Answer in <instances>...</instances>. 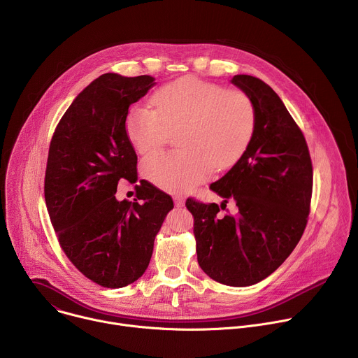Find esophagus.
<instances>
[{"label":"esophagus","instance_id":"34e87169","mask_svg":"<svg viewBox=\"0 0 358 358\" xmlns=\"http://www.w3.org/2000/svg\"><path fill=\"white\" fill-rule=\"evenodd\" d=\"M174 202L177 208H182L184 207V196L182 195H176L174 196Z\"/></svg>","mask_w":358,"mask_h":358}]
</instances>
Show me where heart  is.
Listing matches in <instances>:
<instances>
[{"instance_id": "b5f03b06", "label": "heart", "mask_w": 358, "mask_h": 358, "mask_svg": "<svg viewBox=\"0 0 358 358\" xmlns=\"http://www.w3.org/2000/svg\"><path fill=\"white\" fill-rule=\"evenodd\" d=\"M155 109L134 106L126 119L129 138L140 155L160 150L170 133L178 151L150 156L144 177L166 191H184L232 166L246 150L255 129V108L241 90L182 78L164 85L151 97Z\"/></svg>"}]
</instances>
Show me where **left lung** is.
<instances>
[{
	"instance_id": "left-lung-1",
	"label": "left lung",
	"mask_w": 358,
	"mask_h": 358,
	"mask_svg": "<svg viewBox=\"0 0 358 358\" xmlns=\"http://www.w3.org/2000/svg\"><path fill=\"white\" fill-rule=\"evenodd\" d=\"M231 82L255 108L252 138L236 164L211 189L235 201L236 214L220 217L218 203L188 198L196 259L211 279L250 286L273 273L300 241L313 189L308 143L280 97L264 80L235 75ZM221 206V208H222Z\"/></svg>"
}]
</instances>
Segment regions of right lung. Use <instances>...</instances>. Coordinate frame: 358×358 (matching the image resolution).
I'll list each match as a JSON object with an SVG mask.
<instances>
[{"label":"right lung","mask_w":358,"mask_h":358,"mask_svg":"<svg viewBox=\"0 0 358 358\" xmlns=\"http://www.w3.org/2000/svg\"><path fill=\"white\" fill-rule=\"evenodd\" d=\"M155 85L148 75L99 76L76 96L50 140L43 187L50 222L68 259L103 287H124L145 272L174 208L171 196L147 181L134 187V202L116 199L119 182L137 181L129 108Z\"/></svg>","instance_id":"add662e5"}]
</instances>
